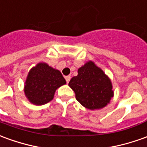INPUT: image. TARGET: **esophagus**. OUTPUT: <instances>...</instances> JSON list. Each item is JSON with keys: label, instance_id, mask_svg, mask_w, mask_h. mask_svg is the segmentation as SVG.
<instances>
[{"label": "esophagus", "instance_id": "1", "mask_svg": "<svg viewBox=\"0 0 147 147\" xmlns=\"http://www.w3.org/2000/svg\"><path fill=\"white\" fill-rule=\"evenodd\" d=\"M65 80H66L67 84H68V83H69V81H70V80H71V76H67L65 77Z\"/></svg>", "mask_w": 147, "mask_h": 147}]
</instances>
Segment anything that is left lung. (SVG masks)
Returning <instances> with one entry per match:
<instances>
[{"label":"left lung","instance_id":"1","mask_svg":"<svg viewBox=\"0 0 147 147\" xmlns=\"http://www.w3.org/2000/svg\"><path fill=\"white\" fill-rule=\"evenodd\" d=\"M68 86L75 91L77 101L89 110L105 107L114 96L111 80L91 60L78 69Z\"/></svg>","mask_w":147,"mask_h":147}]
</instances>
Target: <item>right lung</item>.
<instances>
[{
	"instance_id": "right-lung-1",
	"label": "right lung",
	"mask_w": 147,
	"mask_h": 147,
	"mask_svg": "<svg viewBox=\"0 0 147 147\" xmlns=\"http://www.w3.org/2000/svg\"><path fill=\"white\" fill-rule=\"evenodd\" d=\"M64 84L66 80L59 70L40 62L28 71L24 91L31 103L41 106L52 100L56 89Z\"/></svg>"
}]
</instances>
